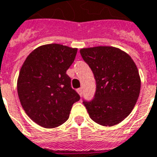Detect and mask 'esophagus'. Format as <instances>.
<instances>
[{"label": "esophagus", "instance_id": "34e87169", "mask_svg": "<svg viewBox=\"0 0 157 157\" xmlns=\"http://www.w3.org/2000/svg\"><path fill=\"white\" fill-rule=\"evenodd\" d=\"M78 92L79 95L82 96V94H83V89H82V88H78Z\"/></svg>", "mask_w": 157, "mask_h": 157}]
</instances>
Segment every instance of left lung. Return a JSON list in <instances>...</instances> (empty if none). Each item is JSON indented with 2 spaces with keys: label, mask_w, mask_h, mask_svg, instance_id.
I'll return each instance as SVG.
<instances>
[{
  "label": "left lung",
  "mask_w": 157,
  "mask_h": 157,
  "mask_svg": "<svg viewBox=\"0 0 157 157\" xmlns=\"http://www.w3.org/2000/svg\"><path fill=\"white\" fill-rule=\"evenodd\" d=\"M97 83L95 98L84 102L92 120L103 126H114L130 115L141 88L138 69L131 57L117 47L80 49Z\"/></svg>",
  "instance_id": "1"
}]
</instances>
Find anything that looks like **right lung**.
<instances>
[{
  "label": "right lung",
  "instance_id": "1",
  "mask_svg": "<svg viewBox=\"0 0 157 157\" xmlns=\"http://www.w3.org/2000/svg\"><path fill=\"white\" fill-rule=\"evenodd\" d=\"M78 48L47 44L35 48L20 70L17 92L23 110L35 124L51 129L63 124L79 96L66 71Z\"/></svg>",
  "mask_w": 157,
  "mask_h": 157
}]
</instances>
